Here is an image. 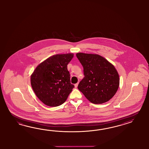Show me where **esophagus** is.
<instances>
[{
	"label": "esophagus",
	"instance_id": "34e87169",
	"mask_svg": "<svg viewBox=\"0 0 149 149\" xmlns=\"http://www.w3.org/2000/svg\"><path fill=\"white\" fill-rule=\"evenodd\" d=\"M78 85H79V82H77V84H75V88H77V86H78Z\"/></svg>",
	"mask_w": 149,
	"mask_h": 149
}]
</instances>
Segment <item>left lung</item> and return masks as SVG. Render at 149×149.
Segmentation results:
<instances>
[{
  "label": "left lung",
  "instance_id": "8db88e82",
  "mask_svg": "<svg viewBox=\"0 0 149 149\" xmlns=\"http://www.w3.org/2000/svg\"><path fill=\"white\" fill-rule=\"evenodd\" d=\"M84 67V78L78 89L90 102L101 104L112 99L119 87V76L111 63L98 54L78 52Z\"/></svg>",
  "mask_w": 149,
  "mask_h": 149
}]
</instances>
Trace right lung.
Listing matches in <instances>:
<instances>
[{
    "instance_id": "1",
    "label": "right lung",
    "mask_w": 149,
    "mask_h": 149,
    "mask_svg": "<svg viewBox=\"0 0 149 149\" xmlns=\"http://www.w3.org/2000/svg\"><path fill=\"white\" fill-rule=\"evenodd\" d=\"M73 56L72 53H68L49 57L38 64L31 75L32 89L45 105H62L72 91L74 86L70 83L67 65Z\"/></svg>"
}]
</instances>
